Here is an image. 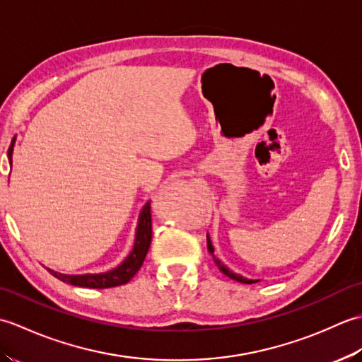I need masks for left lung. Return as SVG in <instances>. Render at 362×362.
Listing matches in <instances>:
<instances>
[{"instance_id":"8db88e82","label":"left lung","mask_w":362,"mask_h":362,"mask_svg":"<svg viewBox=\"0 0 362 362\" xmlns=\"http://www.w3.org/2000/svg\"><path fill=\"white\" fill-rule=\"evenodd\" d=\"M206 245H209V252L211 253V257H213V259H214V263H216V266L219 267V271L222 272V274H226L228 279H232V280H236V281H240V283H245V284H252V283H257L258 280H250V279H245V276H243V275H240V274H235V272H232L230 271V269L222 263L221 259H218L216 257H214V249H213V245H211V241H210V236L206 235Z\"/></svg>"}]
</instances>
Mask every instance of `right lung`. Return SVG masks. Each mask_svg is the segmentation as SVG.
<instances>
[{
    "mask_svg": "<svg viewBox=\"0 0 362 362\" xmlns=\"http://www.w3.org/2000/svg\"><path fill=\"white\" fill-rule=\"evenodd\" d=\"M13 143H15V138L9 146V151H7V157H9L11 163H12ZM151 240H152V218H151V202H148L143 206L140 218H138L134 249L129 253V257L122 261L118 267L112 269V271H109V272L86 274V275H66V274L51 271V269H48V271L60 281L70 283V284H73V286L93 288V289L121 286V284H126L132 280L134 275L140 271L143 261H144L146 255H148Z\"/></svg>",
    "mask_w": 362,
    "mask_h": 362,
    "instance_id": "add662e5",
    "label": "right lung"
}]
</instances>
